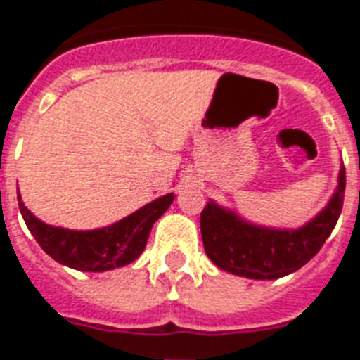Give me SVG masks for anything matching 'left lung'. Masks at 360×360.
I'll return each instance as SVG.
<instances>
[{"instance_id":"obj_1","label":"left lung","mask_w":360,"mask_h":360,"mask_svg":"<svg viewBox=\"0 0 360 360\" xmlns=\"http://www.w3.org/2000/svg\"><path fill=\"white\" fill-rule=\"evenodd\" d=\"M344 190L346 170L342 166L331 201L314 220L296 231L251 226L233 212L207 203L200 218L207 257L221 270L250 279L288 276L311 261L329 238L342 212Z\"/></svg>"}]
</instances>
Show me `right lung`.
<instances>
[{"instance_id": "1", "label": "right lung", "mask_w": 360, "mask_h": 360, "mask_svg": "<svg viewBox=\"0 0 360 360\" xmlns=\"http://www.w3.org/2000/svg\"><path fill=\"white\" fill-rule=\"evenodd\" d=\"M172 201L174 194H166L114 226L94 231H70L48 226L34 218L22 203L18 192L20 212L40 248L60 264L83 271L112 270L139 259L148 244L151 227L165 214Z\"/></svg>"}]
</instances>
